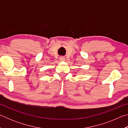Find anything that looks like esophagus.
Masks as SVG:
<instances>
[{"instance_id":"obj_1","label":"esophagus","mask_w":128,"mask_h":128,"mask_svg":"<svg viewBox=\"0 0 128 128\" xmlns=\"http://www.w3.org/2000/svg\"><path fill=\"white\" fill-rule=\"evenodd\" d=\"M60 60H61V61H64V60H65V58L63 56H61V57L60 58Z\"/></svg>"}]
</instances>
